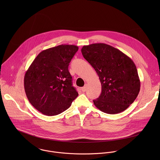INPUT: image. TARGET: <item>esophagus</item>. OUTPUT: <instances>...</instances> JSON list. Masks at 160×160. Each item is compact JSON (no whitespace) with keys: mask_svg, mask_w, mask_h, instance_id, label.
<instances>
[{"mask_svg":"<svg viewBox=\"0 0 160 160\" xmlns=\"http://www.w3.org/2000/svg\"><path fill=\"white\" fill-rule=\"evenodd\" d=\"M86 89H87V86H85L84 87H83V88H81V91L82 92H86Z\"/></svg>","mask_w":160,"mask_h":160,"instance_id":"esophagus-1","label":"esophagus"}]
</instances>
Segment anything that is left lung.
Masks as SVG:
<instances>
[{"instance_id": "8db88e82", "label": "left lung", "mask_w": 160, "mask_h": 160, "mask_svg": "<svg viewBox=\"0 0 160 160\" xmlns=\"http://www.w3.org/2000/svg\"><path fill=\"white\" fill-rule=\"evenodd\" d=\"M84 58L97 73L102 93L93 100L102 112L118 114L136 100L140 89L137 68L131 58L112 46L96 43L81 48Z\"/></svg>"}]
</instances>
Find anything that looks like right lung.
<instances>
[{
    "label": "right lung",
    "mask_w": 160,
    "mask_h": 160,
    "mask_svg": "<svg viewBox=\"0 0 160 160\" xmlns=\"http://www.w3.org/2000/svg\"><path fill=\"white\" fill-rule=\"evenodd\" d=\"M78 47L62 44L40 52L26 71L24 87L31 104L42 114H60L78 93L72 86L69 63Z\"/></svg>",
    "instance_id": "obj_1"
}]
</instances>
